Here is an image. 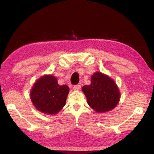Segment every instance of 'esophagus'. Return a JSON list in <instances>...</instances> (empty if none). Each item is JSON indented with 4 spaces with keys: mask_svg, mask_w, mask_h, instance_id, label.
Segmentation results:
<instances>
[{
    "mask_svg": "<svg viewBox=\"0 0 154 154\" xmlns=\"http://www.w3.org/2000/svg\"><path fill=\"white\" fill-rule=\"evenodd\" d=\"M72 88H73L74 90H79L81 88V85H74Z\"/></svg>",
    "mask_w": 154,
    "mask_h": 154,
    "instance_id": "34e87169",
    "label": "esophagus"
}]
</instances>
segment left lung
Here are the masks:
<instances>
[{"label": "left lung", "mask_w": 154, "mask_h": 154, "mask_svg": "<svg viewBox=\"0 0 154 154\" xmlns=\"http://www.w3.org/2000/svg\"><path fill=\"white\" fill-rule=\"evenodd\" d=\"M82 91L86 96L88 105L98 113L112 110L120 98V92L116 83L100 72L94 73L90 85L83 86Z\"/></svg>", "instance_id": "1"}]
</instances>
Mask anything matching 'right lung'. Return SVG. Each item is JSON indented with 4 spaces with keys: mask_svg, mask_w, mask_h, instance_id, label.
<instances>
[{
    "mask_svg": "<svg viewBox=\"0 0 154 154\" xmlns=\"http://www.w3.org/2000/svg\"><path fill=\"white\" fill-rule=\"evenodd\" d=\"M69 92V88L66 85H60L56 77L48 75L36 81L30 96L37 110L55 115L64 106Z\"/></svg>",
    "mask_w": 154,
    "mask_h": 154,
    "instance_id": "right-lung-1",
    "label": "right lung"
}]
</instances>
